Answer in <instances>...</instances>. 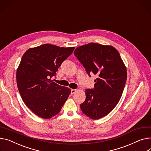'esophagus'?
Returning a JSON list of instances; mask_svg holds the SVG:
<instances>
[{"label":"esophagus","instance_id":"obj_1","mask_svg":"<svg viewBox=\"0 0 151 151\" xmlns=\"http://www.w3.org/2000/svg\"><path fill=\"white\" fill-rule=\"evenodd\" d=\"M76 92V89H72V90H71V94L73 95V94H74Z\"/></svg>","mask_w":151,"mask_h":151}]
</instances>
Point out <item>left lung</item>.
<instances>
[{
    "label": "left lung",
    "instance_id": "8db88e82",
    "mask_svg": "<svg viewBox=\"0 0 151 151\" xmlns=\"http://www.w3.org/2000/svg\"><path fill=\"white\" fill-rule=\"evenodd\" d=\"M75 56L89 76L96 75L93 89L85 90L82 112L98 119L108 115L118 103L127 79L126 67L116 49L111 45L90 43L77 47Z\"/></svg>",
    "mask_w": 151,
    "mask_h": 151
}]
</instances>
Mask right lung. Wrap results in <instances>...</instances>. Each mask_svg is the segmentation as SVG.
I'll return each instance as SVG.
<instances>
[{"label":"right lung","mask_w":151,"mask_h":151,"mask_svg":"<svg viewBox=\"0 0 151 151\" xmlns=\"http://www.w3.org/2000/svg\"><path fill=\"white\" fill-rule=\"evenodd\" d=\"M74 49L46 44L29 48L22 56L16 72L18 90L25 105L38 116L48 119L57 115L71 93L51 78Z\"/></svg>","instance_id":"add662e5"}]
</instances>
